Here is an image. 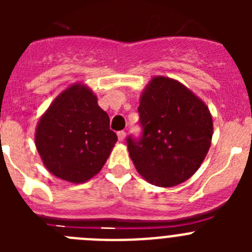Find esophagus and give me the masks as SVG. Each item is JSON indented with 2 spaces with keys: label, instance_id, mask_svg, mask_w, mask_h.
Returning a JSON list of instances; mask_svg holds the SVG:
<instances>
[{
  "label": "esophagus",
  "instance_id": "obj_1",
  "mask_svg": "<svg viewBox=\"0 0 252 252\" xmlns=\"http://www.w3.org/2000/svg\"><path fill=\"white\" fill-rule=\"evenodd\" d=\"M117 137H119V141H124L125 137H126V132L125 131H119L117 132Z\"/></svg>",
  "mask_w": 252,
  "mask_h": 252
}]
</instances>
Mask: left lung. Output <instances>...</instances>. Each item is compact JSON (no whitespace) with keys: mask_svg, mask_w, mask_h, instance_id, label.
Here are the masks:
<instances>
[{"mask_svg":"<svg viewBox=\"0 0 252 252\" xmlns=\"http://www.w3.org/2000/svg\"><path fill=\"white\" fill-rule=\"evenodd\" d=\"M142 137L127 139L133 165L157 187H174L192 177L211 148L212 115L198 95L173 78H151L140 97Z\"/></svg>","mask_w":252,"mask_h":252,"instance_id":"8db88e82","label":"left lung"}]
</instances>
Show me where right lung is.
<instances>
[{"label": "right lung", "mask_w": 252, "mask_h": 252, "mask_svg": "<svg viewBox=\"0 0 252 252\" xmlns=\"http://www.w3.org/2000/svg\"><path fill=\"white\" fill-rule=\"evenodd\" d=\"M116 141L97 95L79 82L57 95L35 130V145L45 168L75 184L98 174Z\"/></svg>", "instance_id": "1"}]
</instances>
